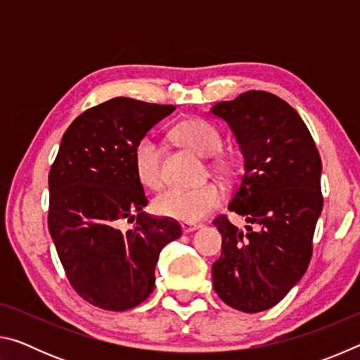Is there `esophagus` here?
<instances>
[{
  "label": "esophagus",
  "mask_w": 360,
  "mask_h": 360,
  "mask_svg": "<svg viewBox=\"0 0 360 360\" xmlns=\"http://www.w3.org/2000/svg\"><path fill=\"white\" fill-rule=\"evenodd\" d=\"M200 227H202V224H193V222H182L181 224V229L184 233H192V231L198 230Z\"/></svg>",
  "instance_id": "1"
}]
</instances>
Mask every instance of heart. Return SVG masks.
I'll return each instance as SVG.
<instances>
[{
	"label": "heart",
	"mask_w": 360,
	"mask_h": 360,
	"mask_svg": "<svg viewBox=\"0 0 360 360\" xmlns=\"http://www.w3.org/2000/svg\"><path fill=\"white\" fill-rule=\"evenodd\" d=\"M176 141L202 157L216 155L222 148V138L210 122L202 119H187L173 130ZM135 172L141 184L158 188L163 184L162 152L150 136L139 139L133 150ZM217 167L229 173L231 163L227 158H219ZM224 202V188L217 182H206L197 187H172L158 195L155 210L160 216L182 222H197L210 216Z\"/></svg>",
	"instance_id": "heart-1"
}]
</instances>
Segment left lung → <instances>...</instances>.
<instances>
[{"label":"left lung","mask_w":360,"mask_h":360,"mask_svg":"<svg viewBox=\"0 0 360 360\" xmlns=\"http://www.w3.org/2000/svg\"><path fill=\"white\" fill-rule=\"evenodd\" d=\"M211 112L227 122L245 157L229 210L249 224L240 230L227 216L212 221L222 235L212 288L238 311H265L288 295L311 260L322 211L321 157L300 115L276 95L249 90Z\"/></svg>","instance_id":"obj_1"}]
</instances>
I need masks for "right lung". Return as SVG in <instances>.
<instances>
[{"instance_id":"1","label":"right lung","mask_w":360,"mask_h":360,"mask_svg":"<svg viewBox=\"0 0 360 360\" xmlns=\"http://www.w3.org/2000/svg\"><path fill=\"white\" fill-rule=\"evenodd\" d=\"M117 96L84 111L65 131L49 173V231L70 283L85 302L108 311L138 307L154 290L163 246L181 236L169 217H152L133 150L174 111ZM136 220L120 230L122 220Z\"/></svg>"}]
</instances>
